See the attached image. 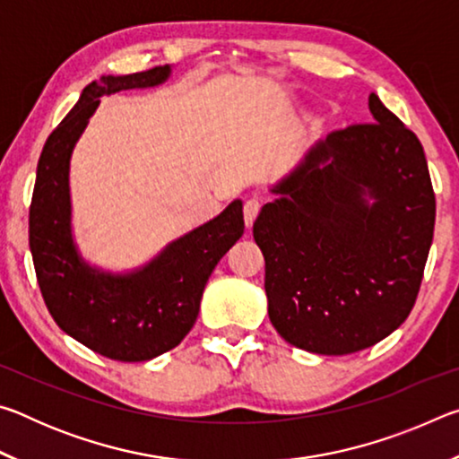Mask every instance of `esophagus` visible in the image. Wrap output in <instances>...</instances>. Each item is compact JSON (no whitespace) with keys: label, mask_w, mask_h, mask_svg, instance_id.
Returning a JSON list of instances; mask_svg holds the SVG:
<instances>
[{"label":"esophagus","mask_w":459,"mask_h":459,"mask_svg":"<svg viewBox=\"0 0 459 459\" xmlns=\"http://www.w3.org/2000/svg\"><path fill=\"white\" fill-rule=\"evenodd\" d=\"M259 212H261V202H259L257 198H251V200L245 202L243 214H245L247 229L253 227V222H255V219H257V216H259Z\"/></svg>","instance_id":"obj_1"}]
</instances>
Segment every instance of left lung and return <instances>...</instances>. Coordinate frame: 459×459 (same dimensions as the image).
<instances>
[{"label": "left lung", "instance_id": "8db88e82", "mask_svg": "<svg viewBox=\"0 0 459 459\" xmlns=\"http://www.w3.org/2000/svg\"><path fill=\"white\" fill-rule=\"evenodd\" d=\"M368 126L333 131L269 186L253 224L269 320L301 351L342 356L393 333L413 309L435 196L423 145L370 92Z\"/></svg>", "mask_w": 459, "mask_h": 459}]
</instances>
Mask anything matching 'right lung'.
I'll use <instances>...</instances> for the list:
<instances>
[{
	"mask_svg": "<svg viewBox=\"0 0 459 459\" xmlns=\"http://www.w3.org/2000/svg\"><path fill=\"white\" fill-rule=\"evenodd\" d=\"M172 66L135 74H103L46 139L30 206V251L38 285L62 332L97 354L121 362L152 360L192 330L208 277L243 237V202L168 243L143 265L108 271L91 265L73 232L71 160L100 97L164 84Z\"/></svg>",
	"mask_w": 459,
	"mask_h": 459,
	"instance_id": "1",
	"label": "right lung"
}]
</instances>
